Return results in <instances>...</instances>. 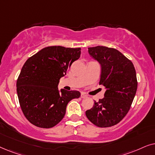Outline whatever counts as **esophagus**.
<instances>
[{
    "label": "esophagus",
    "mask_w": 155,
    "mask_h": 155,
    "mask_svg": "<svg viewBox=\"0 0 155 155\" xmlns=\"http://www.w3.org/2000/svg\"><path fill=\"white\" fill-rule=\"evenodd\" d=\"M81 98H87V96H86V94H83V93H82V94H81Z\"/></svg>",
    "instance_id": "obj_1"
}]
</instances>
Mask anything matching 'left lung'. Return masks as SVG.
<instances>
[{"label": "left lung", "mask_w": 155, "mask_h": 155, "mask_svg": "<svg viewBox=\"0 0 155 155\" xmlns=\"http://www.w3.org/2000/svg\"><path fill=\"white\" fill-rule=\"evenodd\" d=\"M88 54L101 64L99 84L106 88L104 98L95 101L86 111L87 118L96 126L108 127L123 120L130 108L137 88L133 64L114 48L88 47Z\"/></svg>", "instance_id": "obj_1"}]
</instances>
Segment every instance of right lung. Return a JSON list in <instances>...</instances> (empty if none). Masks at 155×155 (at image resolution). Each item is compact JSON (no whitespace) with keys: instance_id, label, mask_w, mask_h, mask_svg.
Instances as JSON below:
<instances>
[{"instance_id":"right-lung-1","label":"right lung","mask_w":155,"mask_h":155,"mask_svg":"<svg viewBox=\"0 0 155 155\" xmlns=\"http://www.w3.org/2000/svg\"><path fill=\"white\" fill-rule=\"evenodd\" d=\"M81 55V48L47 47L24 64L17 80L20 108L28 121L42 128L58 124L70 101L79 98V91L58 89L59 79Z\"/></svg>"}]
</instances>
